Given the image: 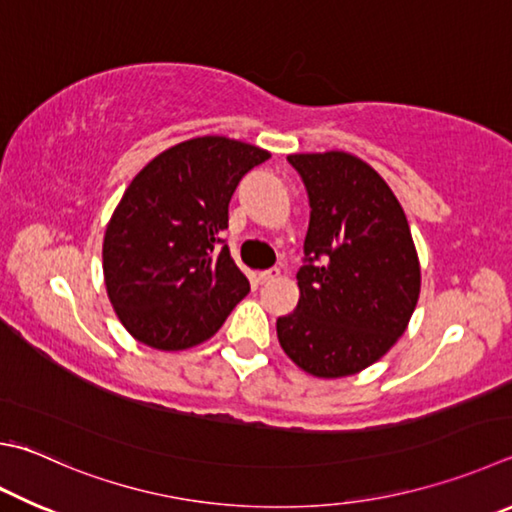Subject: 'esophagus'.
<instances>
[{
  "label": "esophagus",
  "mask_w": 512,
  "mask_h": 512,
  "mask_svg": "<svg viewBox=\"0 0 512 512\" xmlns=\"http://www.w3.org/2000/svg\"><path fill=\"white\" fill-rule=\"evenodd\" d=\"M277 277H280V268H268V271H262V273H259V282H262V284H268V282H275Z\"/></svg>",
  "instance_id": "34e87169"
}]
</instances>
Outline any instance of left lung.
<instances>
[{
	"mask_svg": "<svg viewBox=\"0 0 512 512\" xmlns=\"http://www.w3.org/2000/svg\"><path fill=\"white\" fill-rule=\"evenodd\" d=\"M309 192L300 300L277 318V338L315 378H345L403 336L421 293L410 224L374 167L349 152L288 156Z\"/></svg>",
	"mask_w": 512,
	"mask_h": 512,
	"instance_id": "8db88e82",
	"label": "left lung"
}]
</instances>
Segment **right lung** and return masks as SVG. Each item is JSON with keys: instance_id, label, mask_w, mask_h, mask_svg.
I'll use <instances>...</instances> for the list:
<instances>
[{"instance_id": "obj_1", "label": "right lung", "mask_w": 512, "mask_h": 512, "mask_svg": "<svg viewBox=\"0 0 512 512\" xmlns=\"http://www.w3.org/2000/svg\"><path fill=\"white\" fill-rule=\"evenodd\" d=\"M266 159L262 147L197 136L134 176L102 241L109 302L134 340L159 351L197 347L248 295L219 235L241 176Z\"/></svg>"}]
</instances>
